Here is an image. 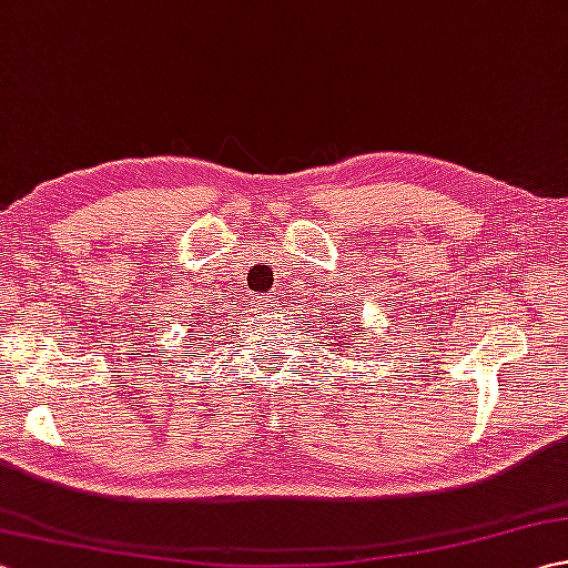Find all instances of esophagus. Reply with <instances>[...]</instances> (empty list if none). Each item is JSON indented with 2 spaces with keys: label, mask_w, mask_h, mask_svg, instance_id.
<instances>
[{
  "label": "esophagus",
  "mask_w": 568,
  "mask_h": 568,
  "mask_svg": "<svg viewBox=\"0 0 568 568\" xmlns=\"http://www.w3.org/2000/svg\"><path fill=\"white\" fill-rule=\"evenodd\" d=\"M261 305H263V307H265V303H261Z\"/></svg>",
  "instance_id": "1"
}]
</instances>
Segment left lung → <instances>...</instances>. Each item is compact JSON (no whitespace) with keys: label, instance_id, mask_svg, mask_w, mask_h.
Here are the masks:
<instances>
[{"label":"left lung","instance_id":"1","mask_svg":"<svg viewBox=\"0 0 568 568\" xmlns=\"http://www.w3.org/2000/svg\"><path fill=\"white\" fill-rule=\"evenodd\" d=\"M344 315H346V312H344ZM346 322H348V317H346ZM334 324H342V320H336ZM352 327H356V332H361V329H364V327H361V324H358V322H356V324L352 322ZM352 332H354V329H348V332H346V329H339V327H336V332H334V334H342V336H336V342H339V344H336V346H342V348H348V346H344V344H348V342H352Z\"/></svg>","mask_w":568,"mask_h":568}]
</instances>
